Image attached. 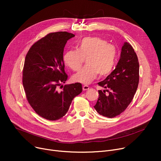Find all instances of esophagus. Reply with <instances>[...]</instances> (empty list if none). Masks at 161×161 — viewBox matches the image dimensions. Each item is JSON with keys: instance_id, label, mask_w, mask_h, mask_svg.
<instances>
[{"instance_id": "1", "label": "esophagus", "mask_w": 161, "mask_h": 161, "mask_svg": "<svg viewBox=\"0 0 161 161\" xmlns=\"http://www.w3.org/2000/svg\"><path fill=\"white\" fill-rule=\"evenodd\" d=\"M89 89V87L88 86H83V91H87V90H88Z\"/></svg>"}]
</instances>
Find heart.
<instances>
[{
    "label": "heart",
    "instance_id": "heart-1",
    "mask_svg": "<svg viewBox=\"0 0 161 161\" xmlns=\"http://www.w3.org/2000/svg\"><path fill=\"white\" fill-rule=\"evenodd\" d=\"M117 49L115 46L99 37H86L80 40L75 49L68 50L64 62L70 69L78 71L86 58L87 65L72 76V81L89 84L98 74L104 77L111 73L115 64Z\"/></svg>",
    "mask_w": 161,
    "mask_h": 161
}]
</instances>
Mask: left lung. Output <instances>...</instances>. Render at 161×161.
I'll return each instance as SVG.
<instances>
[{
	"label": "left lung",
	"instance_id": "obj_1",
	"mask_svg": "<svg viewBox=\"0 0 161 161\" xmlns=\"http://www.w3.org/2000/svg\"><path fill=\"white\" fill-rule=\"evenodd\" d=\"M138 83V58L132 46L125 42L115 69L98 83L105 90L98 91V98L94 106L96 111L109 118L119 115L131 103Z\"/></svg>",
	"mask_w": 161,
	"mask_h": 161
}]
</instances>
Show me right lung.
I'll return each instance as SVG.
<instances>
[{
	"label": "right lung",
	"instance_id": "1",
	"mask_svg": "<svg viewBox=\"0 0 161 161\" xmlns=\"http://www.w3.org/2000/svg\"><path fill=\"white\" fill-rule=\"evenodd\" d=\"M74 36L63 31L49 33L36 42L25 57L22 81L27 100L38 115L47 120L63 117L73 98L82 91L80 83L62 86V91L58 89L68 78L64 47L67 40Z\"/></svg>",
	"mask_w": 161,
	"mask_h": 161
}]
</instances>
